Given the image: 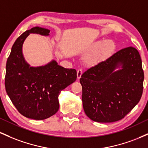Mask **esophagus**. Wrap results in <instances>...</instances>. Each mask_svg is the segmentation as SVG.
Masks as SVG:
<instances>
[{
  "label": "esophagus",
  "instance_id": "obj_1",
  "mask_svg": "<svg viewBox=\"0 0 148 148\" xmlns=\"http://www.w3.org/2000/svg\"><path fill=\"white\" fill-rule=\"evenodd\" d=\"M83 74V70L81 69H79L77 70V78L78 79H79L81 77V75Z\"/></svg>",
  "mask_w": 148,
  "mask_h": 148
}]
</instances>
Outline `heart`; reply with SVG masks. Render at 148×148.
<instances>
[{
    "mask_svg": "<svg viewBox=\"0 0 148 148\" xmlns=\"http://www.w3.org/2000/svg\"><path fill=\"white\" fill-rule=\"evenodd\" d=\"M115 50V44L113 40H106L104 41H97L90 47V51L95 53L94 60H101L110 57Z\"/></svg>",
    "mask_w": 148,
    "mask_h": 148,
    "instance_id": "1",
    "label": "heart"
}]
</instances>
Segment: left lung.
<instances>
[{"label": "left lung", "instance_id": "8db88e82", "mask_svg": "<svg viewBox=\"0 0 148 148\" xmlns=\"http://www.w3.org/2000/svg\"><path fill=\"white\" fill-rule=\"evenodd\" d=\"M143 80L137 49L132 47L121 49L81 75L85 113L98 123L121 120L140 101Z\"/></svg>", "mask_w": 148, "mask_h": 148}]
</instances>
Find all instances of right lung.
Here are the masks:
<instances>
[{"instance_id":"right-lung-1","label":"right lung","mask_w":148,"mask_h":148,"mask_svg":"<svg viewBox=\"0 0 148 148\" xmlns=\"http://www.w3.org/2000/svg\"><path fill=\"white\" fill-rule=\"evenodd\" d=\"M50 30L34 27L16 39L6 63L5 86L7 94L18 111L26 118L45 120L59 109L60 92L76 81L74 69H66L53 60L40 67H30L22 47L30 33L48 36Z\"/></svg>"}]
</instances>
